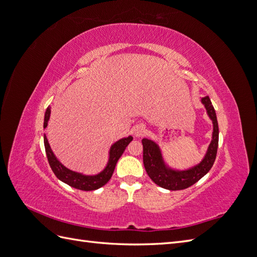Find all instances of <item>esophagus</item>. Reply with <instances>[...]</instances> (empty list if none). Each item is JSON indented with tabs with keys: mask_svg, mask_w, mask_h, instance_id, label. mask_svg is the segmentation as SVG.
Segmentation results:
<instances>
[{
	"mask_svg": "<svg viewBox=\"0 0 257 257\" xmlns=\"http://www.w3.org/2000/svg\"><path fill=\"white\" fill-rule=\"evenodd\" d=\"M145 133H146V129L143 126H136L133 129V134H134V136L137 137V138L142 137L143 135H145Z\"/></svg>",
	"mask_w": 257,
	"mask_h": 257,
	"instance_id": "obj_1",
	"label": "esophagus"
}]
</instances>
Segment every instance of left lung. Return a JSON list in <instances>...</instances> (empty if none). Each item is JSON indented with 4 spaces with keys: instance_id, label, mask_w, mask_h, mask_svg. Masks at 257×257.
Wrapping results in <instances>:
<instances>
[{
    "instance_id": "left-lung-1",
    "label": "left lung",
    "mask_w": 257,
    "mask_h": 257,
    "mask_svg": "<svg viewBox=\"0 0 257 257\" xmlns=\"http://www.w3.org/2000/svg\"><path fill=\"white\" fill-rule=\"evenodd\" d=\"M201 103L205 105L207 114L212 120L213 133L212 140L209 147H208L205 158L202 159L199 164L195 165L194 168L186 171H175L168 168L164 163L162 153H161V150L157 143L147 138L142 139L143 164H145V169L151 180L157 185H159L160 187H163L169 190H181L188 188L189 186H192V185L198 182L202 176H205L212 168L214 160H216L217 157L219 143V127L217 121V115L209 97H202Z\"/></svg>"
}]
</instances>
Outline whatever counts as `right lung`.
<instances>
[{"label":"right lung","mask_w":257,"mask_h":257,"mask_svg":"<svg viewBox=\"0 0 257 257\" xmlns=\"http://www.w3.org/2000/svg\"><path fill=\"white\" fill-rule=\"evenodd\" d=\"M50 108L51 107L48 106V108L45 112L44 128L47 127L48 120H49L50 118V112H51ZM131 141H133V137L129 136L127 138H122L120 140H118L117 142H115L109 150V160H108V163L106 165V168L96 175H84V174H81V173H77L67 169L64 165H62L60 162H59L58 159L56 158V156L53 154L51 150L46 135L44 136V142H45V149H46L48 162H49L50 168L52 172L55 173V175L63 183L68 184L69 186L80 189V190H85V192L98 189L99 187L104 186V185L110 180L112 173H114V170L116 168L117 161L121 157L124 149H126V147Z\"/></svg>","instance_id":"1"}]
</instances>
